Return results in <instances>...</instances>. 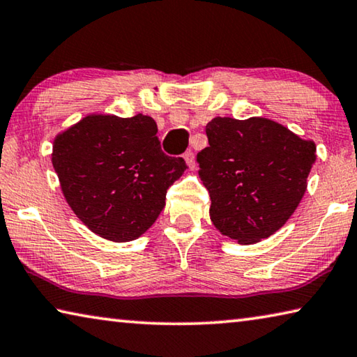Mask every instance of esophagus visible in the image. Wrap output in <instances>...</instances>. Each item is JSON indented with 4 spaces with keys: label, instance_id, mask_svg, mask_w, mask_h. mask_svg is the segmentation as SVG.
Masks as SVG:
<instances>
[{
    "label": "esophagus",
    "instance_id": "obj_1",
    "mask_svg": "<svg viewBox=\"0 0 357 357\" xmlns=\"http://www.w3.org/2000/svg\"><path fill=\"white\" fill-rule=\"evenodd\" d=\"M184 160H185V164L189 165L190 170H192L193 167H195V154H193L192 151H189V153L184 154Z\"/></svg>",
    "mask_w": 357,
    "mask_h": 357
}]
</instances>
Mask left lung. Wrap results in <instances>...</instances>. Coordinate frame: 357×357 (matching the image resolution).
<instances>
[{
  "label": "left lung",
  "mask_w": 357,
  "mask_h": 357,
  "mask_svg": "<svg viewBox=\"0 0 357 357\" xmlns=\"http://www.w3.org/2000/svg\"><path fill=\"white\" fill-rule=\"evenodd\" d=\"M209 146L197 154L214 227L238 244L269 238L285 225L307 190L317 144L273 119L214 118Z\"/></svg>",
  "instance_id": "8db88e82"
}]
</instances>
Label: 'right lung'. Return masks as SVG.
I'll return each instance as SVG.
<instances>
[{
    "instance_id": "obj_1",
    "label": "right lung",
    "mask_w": 357,
    "mask_h": 357,
    "mask_svg": "<svg viewBox=\"0 0 357 357\" xmlns=\"http://www.w3.org/2000/svg\"><path fill=\"white\" fill-rule=\"evenodd\" d=\"M151 116L91 113L55 137L52 164L66 202L94 234L140 238L165 206L185 162L160 149Z\"/></svg>"
}]
</instances>
